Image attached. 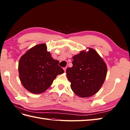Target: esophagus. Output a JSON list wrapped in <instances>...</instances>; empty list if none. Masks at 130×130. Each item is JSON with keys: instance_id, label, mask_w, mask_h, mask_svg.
Returning <instances> with one entry per match:
<instances>
[{"instance_id": "34e87169", "label": "esophagus", "mask_w": 130, "mask_h": 130, "mask_svg": "<svg viewBox=\"0 0 130 130\" xmlns=\"http://www.w3.org/2000/svg\"><path fill=\"white\" fill-rule=\"evenodd\" d=\"M63 70H64L65 72H66V70H67V67H65V68H63Z\"/></svg>"}]
</instances>
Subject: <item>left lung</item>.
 Returning a JSON list of instances; mask_svg holds the SVG:
<instances>
[{
    "label": "left lung",
    "mask_w": 130,
    "mask_h": 130,
    "mask_svg": "<svg viewBox=\"0 0 130 130\" xmlns=\"http://www.w3.org/2000/svg\"><path fill=\"white\" fill-rule=\"evenodd\" d=\"M73 67L67 69L70 87L81 98L95 95L105 80L107 67L97 52L89 48L88 52L81 51L73 57Z\"/></svg>",
    "instance_id": "1"
}]
</instances>
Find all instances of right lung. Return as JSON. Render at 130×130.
<instances>
[{
	"label": "right lung",
	"mask_w": 130,
	"mask_h": 130,
	"mask_svg": "<svg viewBox=\"0 0 130 130\" xmlns=\"http://www.w3.org/2000/svg\"><path fill=\"white\" fill-rule=\"evenodd\" d=\"M46 45L40 44L22 56L19 63L20 79L24 87L32 93H41L49 88L53 80L64 71L59 61L51 57Z\"/></svg>",
	"instance_id": "obj_1"
}]
</instances>
